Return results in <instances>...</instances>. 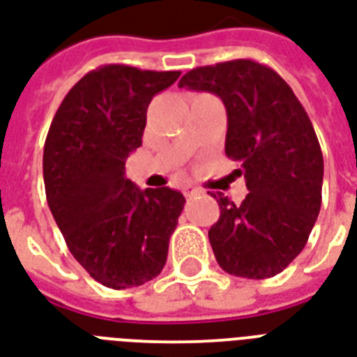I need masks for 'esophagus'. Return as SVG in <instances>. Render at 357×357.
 <instances>
[{
	"mask_svg": "<svg viewBox=\"0 0 357 357\" xmlns=\"http://www.w3.org/2000/svg\"><path fill=\"white\" fill-rule=\"evenodd\" d=\"M182 192H184V195H186V197H195V195H201V193H203V190L197 186H192V184H188V186H184V190H182Z\"/></svg>",
	"mask_w": 357,
	"mask_h": 357,
	"instance_id": "obj_1",
	"label": "esophagus"
}]
</instances>
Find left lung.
Masks as SVG:
<instances>
[{"mask_svg": "<svg viewBox=\"0 0 357 357\" xmlns=\"http://www.w3.org/2000/svg\"><path fill=\"white\" fill-rule=\"evenodd\" d=\"M178 87L214 93L227 109L225 154L242 162L240 204L212 193L220 218L208 240L231 275L273 278L307 244L322 203L324 160L307 112L273 68L253 59L197 66Z\"/></svg>", "mask_w": 357, "mask_h": 357, "instance_id": "left-lung-1", "label": "left lung"}]
</instances>
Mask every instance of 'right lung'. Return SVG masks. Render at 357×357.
I'll use <instances>...</instances> for the list:
<instances>
[{"label": "right lung", "instance_id": "1", "mask_svg": "<svg viewBox=\"0 0 357 357\" xmlns=\"http://www.w3.org/2000/svg\"><path fill=\"white\" fill-rule=\"evenodd\" d=\"M128 65L91 70L66 93L44 143L46 201L74 259L104 287H139L162 272L186 199L171 188L141 192L124 176L141 147L147 107L178 79Z\"/></svg>", "mask_w": 357, "mask_h": 357}]
</instances>
